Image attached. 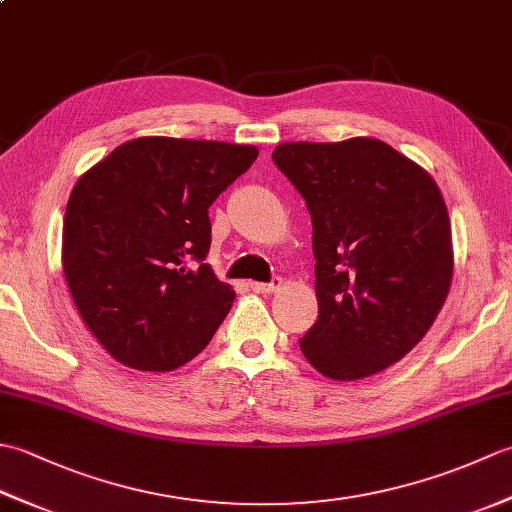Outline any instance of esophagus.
I'll return each mask as SVG.
<instances>
[{"label":"esophagus","instance_id":"1","mask_svg":"<svg viewBox=\"0 0 512 512\" xmlns=\"http://www.w3.org/2000/svg\"><path fill=\"white\" fill-rule=\"evenodd\" d=\"M279 288H281L279 277H275L273 281H268V284H259V281H253V284H250V290L259 292V295H273V292H277Z\"/></svg>","mask_w":512,"mask_h":512}]
</instances>
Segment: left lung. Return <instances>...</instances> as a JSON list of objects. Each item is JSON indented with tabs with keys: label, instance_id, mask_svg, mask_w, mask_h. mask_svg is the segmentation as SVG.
Segmentation results:
<instances>
[{
	"label": "left lung",
	"instance_id": "left-lung-1",
	"mask_svg": "<svg viewBox=\"0 0 512 512\" xmlns=\"http://www.w3.org/2000/svg\"><path fill=\"white\" fill-rule=\"evenodd\" d=\"M279 171L312 217L319 319L299 341L332 380L400 361L436 321L453 279L451 222L427 171L383 140L281 143Z\"/></svg>",
	"mask_w": 512,
	"mask_h": 512
}]
</instances>
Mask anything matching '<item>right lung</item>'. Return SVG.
<instances>
[{
  "instance_id": "right-lung-1",
  "label": "right lung",
  "mask_w": 512,
  "mask_h": 512,
  "mask_svg": "<svg viewBox=\"0 0 512 512\" xmlns=\"http://www.w3.org/2000/svg\"><path fill=\"white\" fill-rule=\"evenodd\" d=\"M257 154L253 145L143 136L76 180L63 275L83 323L118 363L171 372L213 339L235 290L204 264L209 206Z\"/></svg>"
}]
</instances>
